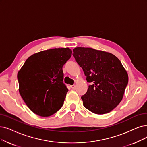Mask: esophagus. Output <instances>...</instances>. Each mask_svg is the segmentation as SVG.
<instances>
[{
	"mask_svg": "<svg viewBox=\"0 0 147 147\" xmlns=\"http://www.w3.org/2000/svg\"><path fill=\"white\" fill-rule=\"evenodd\" d=\"M70 87H71L72 89H75V85H72V86H70Z\"/></svg>",
	"mask_w": 147,
	"mask_h": 147,
	"instance_id": "obj_1",
	"label": "esophagus"
}]
</instances>
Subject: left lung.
Segmentation results:
<instances>
[{
    "label": "left lung",
    "mask_w": 147,
    "mask_h": 147,
    "mask_svg": "<svg viewBox=\"0 0 147 147\" xmlns=\"http://www.w3.org/2000/svg\"><path fill=\"white\" fill-rule=\"evenodd\" d=\"M73 52L87 81L92 83L81 96L84 106L98 115L110 112L124 96L128 81L126 70L118 58L110 52L84 47L75 48Z\"/></svg>",
    "instance_id": "8db88e82"
}]
</instances>
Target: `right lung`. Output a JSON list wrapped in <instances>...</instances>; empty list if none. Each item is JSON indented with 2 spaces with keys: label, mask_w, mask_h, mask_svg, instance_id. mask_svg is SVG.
<instances>
[{
  "label": "right lung",
  "mask_w": 147,
  "mask_h": 147,
  "mask_svg": "<svg viewBox=\"0 0 147 147\" xmlns=\"http://www.w3.org/2000/svg\"><path fill=\"white\" fill-rule=\"evenodd\" d=\"M72 53L69 48L41 51L28 57L19 70L20 95L35 114L49 116L62 107L68 92L63 83V66Z\"/></svg>",
  "instance_id": "add662e5"
}]
</instances>
